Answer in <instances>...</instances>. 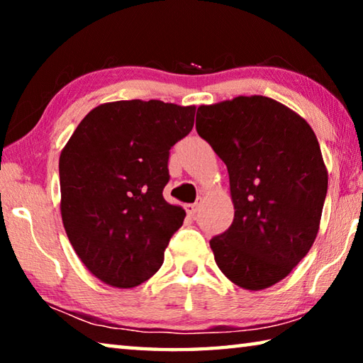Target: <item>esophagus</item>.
<instances>
[{"mask_svg": "<svg viewBox=\"0 0 363 363\" xmlns=\"http://www.w3.org/2000/svg\"><path fill=\"white\" fill-rule=\"evenodd\" d=\"M200 205H201V199L196 200V203H189V205H186V211H187V214H189L190 218L195 216L196 211H199Z\"/></svg>", "mask_w": 363, "mask_h": 363, "instance_id": "obj_1", "label": "esophagus"}]
</instances>
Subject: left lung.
I'll list each match as a JSON object with an SVG mask.
<instances>
[{
    "instance_id": "1",
    "label": "left lung",
    "mask_w": 363,
    "mask_h": 363,
    "mask_svg": "<svg viewBox=\"0 0 363 363\" xmlns=\"http://www.w3.org/2000/svg\"><path fill=\"white\" fill-rule=\"evenodd\" d=\"M196 133L229 171L235 214L211 238L232 284L259 291L284 280L317 237L328 171L303 116L266 96H238L196 110Z\"/></svg>"
}]
</instances>
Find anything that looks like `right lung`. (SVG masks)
Listing matches in <instances>:
<instances>
[{
  "mask_svg": "<svg viewBox=\"0 0 363 363\" xmlns=\"http://www.w3.org/2000/svg\"><path fill=\"white\" fill-rule=\"evenodd\" d=\"M195 106L162 101L101 104L60 152V214L94 277L134 288L162 267L186 218L163 199L169 149L192 131Z\"/></svg>",
  "mask_w": 363,
  "mask_h": 363,
  "instance_id": "right-lung-1",
  "label": "right lung"
}]
</instances>
